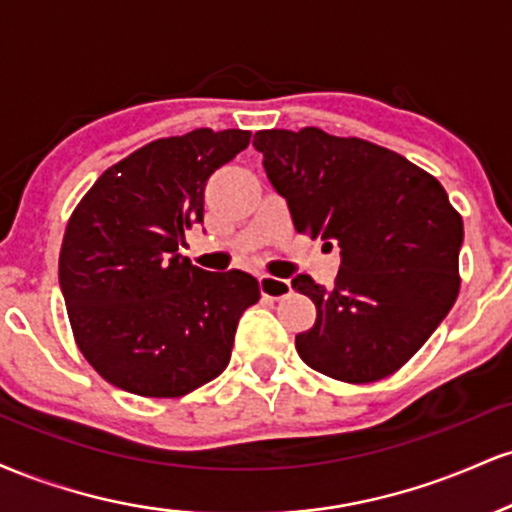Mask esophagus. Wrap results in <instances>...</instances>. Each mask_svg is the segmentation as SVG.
Returning <instances> with one entry per match:
<instances>
[{"mask_svg":"<svg viewBox=\"0 0 512 512\" xmlns=\"http://www.w3.org/2000/svg\"><path fill=\"white\" fill-rule=\"evenodd\" d=\"M260 293L264 298H274V301H279V298L289 296L291 284L286 279H276V276L262 274L260 276Z\"/></svg>","mask_w":512,"mask_h":512,"instance_id":"esophagus-1","label":"esophagus"}]
</instances>
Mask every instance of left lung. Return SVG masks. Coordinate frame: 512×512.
Returning a JSON list of instances; mask_svg holds the SVG:
<instances>
[{
  "instance_id": "left-lung-1",
  "label": "left lung",
  "mask_w": 512,
  "mask_h": 512,
  "mask_svg": "<svg viewBox=\"0 0 512 512\" xmlns=\"http://www.w3.org/2000/svg\"><path fill=\"white\" fill-rule=\"evenodd\" d=\"M252 146L296 231L342 255L330 291L305 274L291 281L317 308L296 337L298 356L342 383L387 378L460 293L462 216L431 173L366 139L262 129Z\"/></svg>"
}]
</instances>
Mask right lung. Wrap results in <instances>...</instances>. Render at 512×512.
<instances>
[{
  "label": "right lung",
  "mask_w": 512,
  "mask_h": 512,
  "mask_svg": "<svg viewBox=\"0 0 512 512\" xmlns=\"http://www.w3.org/2000/svg\"><path fill=\"white\" fill-rule=\"evenodd\" d=\"M250 144L245 129L156 139L93 182L64 231L60 289L76 346L110 385L182 397L231 361L255 276L204 272L178 252L204 221L211 173Z\"/></svg>",
  "instance_id": "obj_1"
}]
</instances>
